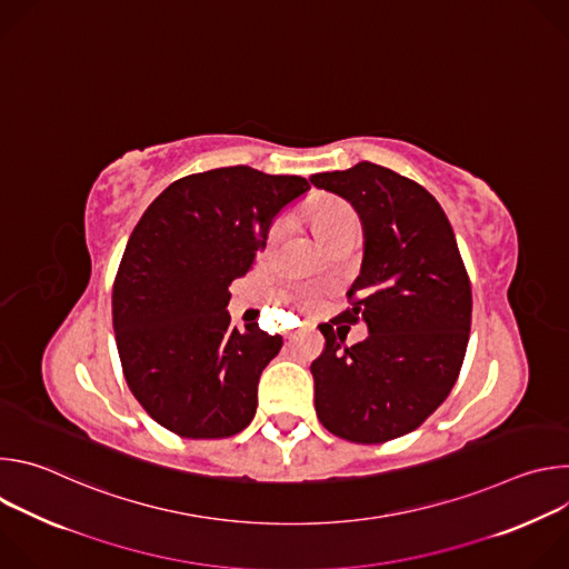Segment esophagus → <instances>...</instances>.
I'll return each instance as SVG.
<instances>
[{
  "label": "esophagus",
  "instance_id": "1",
  "mask_svg": "<svg viewBox=\"0 0 569 569\" xmlns=\"http://www.w3.org/2000/svg\"><path fill=\"white\" fill-rule=\"evenodd\" d=\"M295 333H297V331H295V329H290V331H286V340H292V338H295Z\"/></svg>",
  "mask_w": 569,
  "mask_h": 569
}]
</instances>
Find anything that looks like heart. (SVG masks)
<instances>
[{"label":"heart","mask_w":569,"mask_h":569,"mask_svg":"<svg viewBox=\"0 0 569 569\" xmlns=\"http://www.w3.org/2000/svg\"><path fill=\"white\" fill-rule=\"evenodd\" d=\"M306 218L315 231V236L321 240L331 238L336 231L345 229V227H351V224H358V218H356V211L340 202V200H321V202H315L306 209ZM281 233V222H277L272 229H270V242L277 240Z\"/></svg>","instance_id":"b5f03b06"}]
</instances>
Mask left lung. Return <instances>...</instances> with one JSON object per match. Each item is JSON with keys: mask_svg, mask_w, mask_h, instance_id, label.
<instances>
[{"mask_svg": "<svg viewBox=\"0 0 569 569\" xmlns=\"http://www.w3.org/2000/svg\"><path fill=\"white\" fill-rule=\"evenodd\" d=\"M310 182L351 202L365 236L351 308L319 323L317 419L347 441L382 443L417 430L450 393L470 336V281L448 216L421 184L371 161ZM347 320L370 329L353 348L343 347Z\"/></svg>", "mask_w": 569, "mask_h": 569, "instance_id": "1", "label": "left lung"}]
</instances>
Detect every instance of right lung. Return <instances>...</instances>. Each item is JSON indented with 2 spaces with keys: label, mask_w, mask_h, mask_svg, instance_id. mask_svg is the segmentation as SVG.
<instances>
[{
  "label": "right lung",
  "mask_w": 569,
  "mask_h": 569,
  "mask_svg": "<svg viewBox=\"0 0 569 569\" xmlns=\"http://www.w3.org/2000/svg\"><path fill=\"white\" fill-rule=\"evenodd\" d=\"M308 189L299 176L227 167L173 182L143 211L114 279L112 327L126 382L159 426L222 439L254 419L261 371L283 340L257 321L231 327L229 283Z\"/></svg>",
  "instance_id": "right-lung-1"
}]
</instances>
